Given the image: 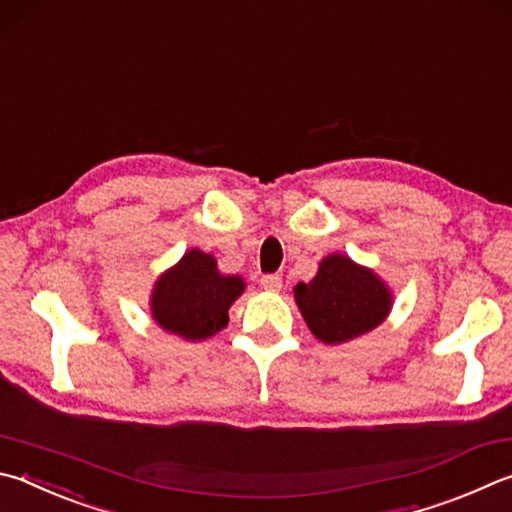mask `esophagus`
Listing matches in <instances>:
<instances>
[{
  "mask_svg": "<svg viewBox=\"0 0 512 512\" xmlns=\"http://www.w3.org/2000/svg\"><path fill=\"white\" fill-rule=\"evenodd\" d=\"M262 286L266 288V291H280L282 288V277L277 273H268V275H262Z\"/></svg>",
  "mask_w": 512,
  "mask_h": 512,
  "instance_id": "1",
  "label": "esophagus"
}]
</instances>
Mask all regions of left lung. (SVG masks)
I'll return each mask as SVG.
<instances>
[{
    "instance_id": "obj_1",
    "label": "left lung",
    "mask_w": 512,
    "mask_h": 512,
    "mask_svg": "<svg viewBox=\"0 0 512 512\" xmlns=\"http://www.w3.org/2000/svg\"><path fill=\"white\" fill-rule=\"evenodd\" d=\"M295 302L313 336L338 345L378 327L389 313L392 295L369 268L345 255H331L309 284L295 286Z\"/></svg>"
}]
</instances>
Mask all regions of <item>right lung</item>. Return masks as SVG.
<instances>
[{"mask_svg": "<svg viewBox=\"0 0 512 512\" xmlns=\"http://www.w3.org/2000/svg\"><path fill=\"white\" fill-rule=\"evenodd\" d=\"M241 291V277L221 275L215 257L194 248L156 282L154 320L185 340H206L226 327L230 304Z\"/></svg>", "mask_w": 512, "mask_h": 512, "instance_id": "add662e5", "label": "right lung"}]
</instances>
